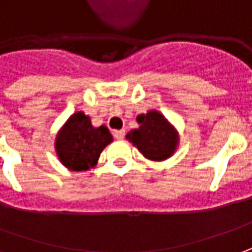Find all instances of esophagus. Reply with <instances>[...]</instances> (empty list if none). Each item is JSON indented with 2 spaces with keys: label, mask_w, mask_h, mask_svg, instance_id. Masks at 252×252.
<instances>
[{
  "label": "esophagus",
  "mask_w": 252,
  "mask_h": 252,
  "mask_svg": "<svg viewBox=\"0 0 252 252\" xmlns=\"http://www.w3.org/2000/svg\"><path fill=\"white\" fill-rule=\"evenodd\" d=\"M113 136L119 140L123 139V138L126 136V131H124V129H117V131H113Z\"/></svg>",
  "instance_id": "esophagus-1"
}]
</instances>
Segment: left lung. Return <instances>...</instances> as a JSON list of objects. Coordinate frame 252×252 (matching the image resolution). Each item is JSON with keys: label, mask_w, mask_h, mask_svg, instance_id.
<instances>
[{"label": "left lung", "mask_w": 252, "mask_h": 252, "mask_svg": "<svg viewBox=\"0 0 252 252\" xmlns=\"http://www.w3.org/2000/svg\"><path fill=\"white\" fill-rule=\"evenodd\" d=\"M136 120L140 126L128 133L126 139H129L140 153L150 160L157 161L168 158L175 152L178 135L164 116L152 110L146 116H138Z\"/></svg>", "instance_id": "obj_1"}]
</instances>
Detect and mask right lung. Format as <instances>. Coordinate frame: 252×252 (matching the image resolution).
I'll list each match as a JSON object with an SVG mask.
<instances>
[{"mask_svg":"<svg viewBox=\"0 0 252 252\" xmlns=\"http://www.w3.org/2000/svg\"><path fill=\"white\" fill-rule=\"evenodd\" d=\"M113 136L104 126L94 128L83 112L73 114L56 138V153L63 165L73 171H87L96 164L99 156Z\"/></svg>","mask_w":252,"mask_h":252,"instance_id":"obj_1","label":"right lung"}]
</instances>
